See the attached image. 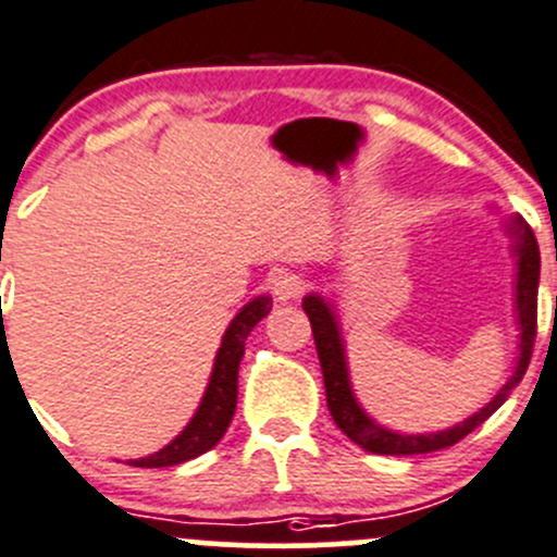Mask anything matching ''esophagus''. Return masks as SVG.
<instances>
[{
    "label": "esophagus",
    "mask_w": 557,
    "mask_h": 557,
    "mask_svg": "<svg viewBox=\"0 0 557 557\" xmlns=\"http://www.w3.org/2000/svg\"><path fill=\"white\" fill-rule=\"evenodd\" d=\"M305 280L294 272H280L272 277V294L277 296L280 301H294L305 294Z\"/></svg>",
    "instance_id": "obj_1"
}]
</instances>
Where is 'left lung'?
<instances>
[{
  "instance_id": "obj_1",
  "label": "left lung",
  "mask_w": 557,
  "mask_h": 557,
  "mask_svg": "<svg viewBox=\"0 0 557 557\" xmlns=\"http://www.w3.org/2000/svg\"><path fill=\"white\" fill-rule=\"evenodd\" d=\"M509 234H512L518 243H515V256H518V320H520V361L515 369L512 377L507 380V385L493 396L491 404L480 409L476 414H471L463 423L453 425L447 431H436V434H396V431H387L383 425L374 423L367 412L361 409V404L356 401L350 387V377H347V361H345V345H342L339 323H336V314L331 310V305H325L320 296H305L301 307H305L307 318L312 323L314 334V347H318L320 369H323V383H325V401H329V412L334 418V423L339 425L342 434L347 440L356 442L358 447H363L367 453L374 455H423V453H436L453 447L455 442H460L463 436H469L476 425L485 423L504 401H507L509 393L515 391V385L520 383L522 374H525L528 361H531L533 339H536V296H539V245L533 237L531 226H528L522 218H512L509 223Z\"/></svg>"
}]
</instances>
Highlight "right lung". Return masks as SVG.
Listing matches in <instances>:
<instances>
[{"instance_id": "add662e5", "label": "right lung", "mask_w": 557, "mask_h": 557, "mask_svg": "<svg viewBox=\"0 0 557 557\" xmlns=\"http://www.w3.org/2000/svg\"><path fill=\"white\" fill-rule=\"evenodd\" d=\"M269 310H272V299L258 296V299L247 301L243 310L237 312V318L228 323L226 334H223L221 350H218L215 367H212L210 385H207L205 398H201L190 423L180 431L177 440H172L164 450L148 455V458L132 460L134 466L161 469V466L185 463V460L196 458V455L212 450L223 440L234 418V409H237V374L239 361L245 356V339L256 329L258 320L267 318Z\"/></svg>"}]
</instances>
